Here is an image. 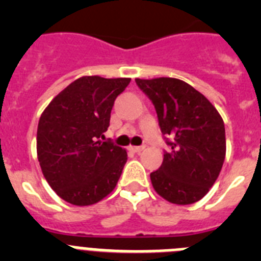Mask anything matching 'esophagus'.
Instances as JSON below:
<instances>
[{
  "label": "esophagus",
  "mask_w": 261,
  "mask_h": 261,
  "mask_svg": "<svg viewBox=\"0 0 261 261\" xmlns=\"http://www.w3.org/2000/svg\"><path fill=\"white\" fill-rule=\"evenodd\" d=\"M145 149V146H129V150L133 151V153H141Z\"/></svg>",
  "instance_id": "34e87169"
}]
</instances>
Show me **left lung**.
<instances>
[{"mask_svg": "<svg viewBox=\"0 0 261 261\" xmlns=\"http://www.w3.org/2000/svg\"><path fill=\"white\" fill-rule=\"evenodd\" d=\"M155 107L161 130L170 136L153 188L176 205L199 201L220 175L226 155L225 124L220 112L200 91L177 78H136Z\"/></svg>", "mask_w": 261, "mask_h": 261, "instance_id": "left-lung-1", "label": "left lung"}]
</instances>
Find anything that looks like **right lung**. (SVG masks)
Listing matches in <instances>:
<instances>
[{"instance_id":"obj_1","label":"right lung","mask_w":261,"mask_h":261,"mask_svg":"<svg viewBox=\"0 0 261 261\" xmlns=\"http://www.w3.org/2000/svg\"><path fill=\"white\" fill-rule=\"evenodd\" d=\"M129 82L130 78L84 75L57 94L41 114L36 135L41 172L69 204H96L116 187L126 150L99 138L110 126L115 99Z\"/></svg>"}]
</instances>
